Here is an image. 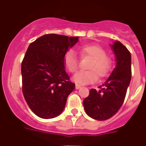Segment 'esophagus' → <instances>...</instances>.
I'll return each instance as SVG.
<instances>
[{
	"instance_id": "34e87169",
	"label": "esophagus",
	"mask_w": 146,
	"mask_h": 146,
	"mask_svg": "<svg viewBox=\"0 0 146 146\" xmlns=\"http://www.w3.org/2000/svg\"><path fill=\"white\" fill-rule=\"evenodd\" d=\"M81 88V85H79V84H76V85H75V88L76 89H79V88Z\"/></svg>"
}]
</instances>
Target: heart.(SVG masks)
I'll use <instances>...</instances> for the list:
<instances>
[{
	"label": "heart",
	"instance_id": "obj_1",
	"mask_svg": "<svg viewBox=\"0 0 146 146\" xmlns=\"http://www.w3.org/2000/svg\"><path fill=\"white\" fill-rule=\"evenodd\" d=\"M76 50L81 58H90L87 65L89 70L81 71L73 76L78 84H89L97 79L108 76L112 69L113 62L103 47L98 44H86L77 46ZM64 65L68 72L75 73L79 67V61L72 50H67L63 56Z\"/></svg>",
	"mask_w": 146,
	"mask_h": 146
}]
</instances>
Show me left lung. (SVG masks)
I'll use <instances>...</instances> for the list:
<instances>
[{
    "mask_svg": "<svg viewBox=\"0 0 146 146\" xmlns=\"http://www.w3.org/2000/svg\"><path fill=\"white\" fill-rule=\"evenodd\" d=\"M112 49L116 55L117 66L100 90L91 89L83 101L87 114L96 120H106L119 110L124 102L127 89L131 79V52L119 41Z\"/></svg>",
    "mask_w": 146,
    "mask_h": 146,
    "instance_id": "8db88e82",
    "label": "left lung"
}]
</instances>
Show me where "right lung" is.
Segmentation results:
<instances>
[{
	"label": "right lung",
	"mask_w": 146,
	"mask_h": 146,
	"mask_svg": "<svg viewBox=\"0 0 146 146\" xmlns=\"http://www.w3.org/2000/svg\"><path fill=\"white\" fill-rule=\"evenodd\" d=\"M78 37L46 34L32 42L21 63L22 92L29 108L43 119L62 113L75 88L65 72L63 56Z\"/></svg>",
	"instance_id": "right-lung-1"
}]
</instances>
